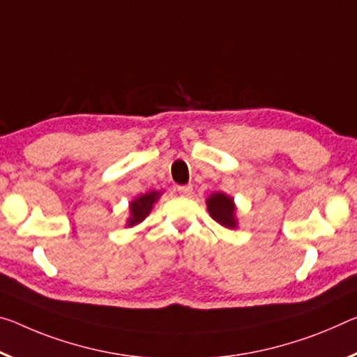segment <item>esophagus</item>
I'll return each mask as SVG.
<instances>
[{"label":"esophagus","instance_id":"34e87169","mask_svg":"<svg viewBox=\"0 0 357 357\" xmlns=\"http://www.w3.org/2000/svg\"><path fill=\"white\" fill-rule=\"evenodd\" d=\"M178 192L179 195L189 197L192 194V185H181V188H178Z\"/></svg>","mask_w":357,"mask_h":357}]
</instances>
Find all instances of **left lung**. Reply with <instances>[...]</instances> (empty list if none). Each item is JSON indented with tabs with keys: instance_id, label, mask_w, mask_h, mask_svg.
I'll return each mask as SVG.
<instances>
[{
	"instance_id": "left-lung-1",
	"label": "left lung",
	"mask_w": 357,
	"mask_h": 357,
	"mask_svg": "<svg viewBox=\"0 0 357 357\" xmlns=\"http://www.w3.org/2000/svg\"><path fill=\"white\" fill-rule=\"evenodd\" d=\"M206 208L209 216L216 220L219 225L230 230L238 227L236 205L230 195L222 194V192H213L206 199Z\"/></svg>"
}]
</instances>
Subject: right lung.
Listing matches in <instances>:
<instances>
[{"label": "right lung", "instance_id": "obj_1", "mask_svg": "<svg viewBox=\"0 0 357 357\" xmlns=\"http://www.w3.org/2000/svg\"><path fill=\"white\" fill-rule=\"evenodd\" d=\"M162 194H163L162 190H151L130 202V206H128L130 214L126 222L127 227H135V225L143 222V220L151 214L152 208H154V205L158 202V199H160Z\"/></svg>", "mask_w": 357, "mask_h": 357}]
</instances>
